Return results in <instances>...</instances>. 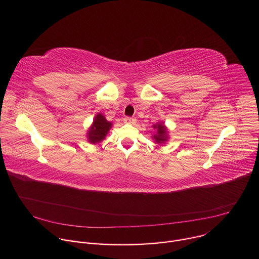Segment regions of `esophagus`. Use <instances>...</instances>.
<instances>
[{"instance_id": "1", "label": "esophagus", "mask_w": 259, "mask_h": 259, "mask_svg": "<svg viewBox=\"0 0 259 259\" xmlns=\"http://www.w3.org/2000/svg\"><path fill=\"white\" fill-rule=\"evenodd\" d=\"M123 121H124V123H126V124H135L136 123V119L131 118V117H125L123 119Z\"/></svg>"}]
</instances>
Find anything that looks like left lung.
I'll list each match as a JSON object with an SVG mask.
<instances>
[{
	"mask_svg": "<svg viewBox=\"0 0 259 259\" xmlns=\"http://www.w3.org/2000/svg\"><path fill=\"white\" fill-rule=\"evenodd\" d=\"M154 128V135L151 136V138L157 144H165L169 139V131L167 126L164 124V122H158L153 125Z\"/></svg>",
	"mask_w": 259,
	"mask_h": 259,
	"instance_id": "8db88e82",
	"label": "left lung"
}]
</instances>
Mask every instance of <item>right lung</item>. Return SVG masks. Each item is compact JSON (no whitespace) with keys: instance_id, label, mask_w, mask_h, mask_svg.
<instances>
[{"instance_id":"add662e5","label":"right lung","mask_w":259,"mask_h":259,"mask_svg":"<svg viewBox=\"0 0 259 259\" xmlns=\"http://www.w3.org/2000/svg\"><path fill=\"white\" fill-rule=\"evenodd\" d=\"M113 123L106 120V118L98 113L93 119V122L87 132V140L91 144H98L105 139V136L108 135L112 128Z\"/></svg>"}]
</instances>
